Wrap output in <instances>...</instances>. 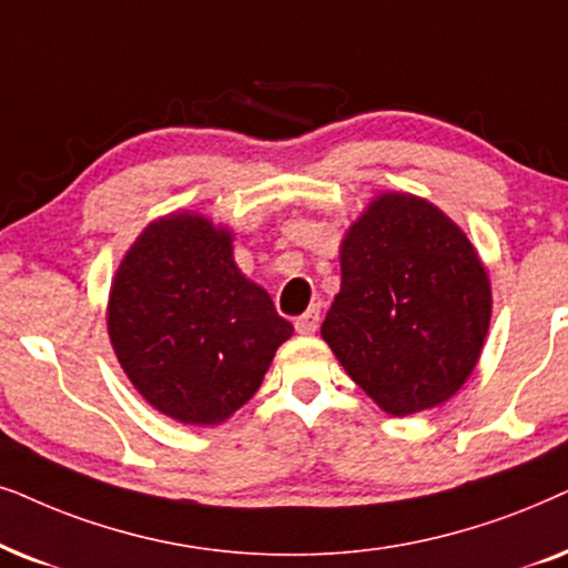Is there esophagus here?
Returning <instances> with one entry per match:
<instances>
[{
	"label": "esophagus",
	"mask_w": 568,
	"mask_h": 568,
	"mask_svg": "<svg viewBox=\"0 0 568 568\" xmlns=\"http://www.w3.org/2000/svg\"><path fill=\"white\" fill-rule=\"evenodd\" d=\"M316 327H320V308H308L304 316H298L296 320V329L298 335H314Z\"/></svg>",
	"instance_id": "obj_1"
}]
</instances>
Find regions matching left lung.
Masks as SVG:
<instances>
[{"label":"left lung","mask_w":568,"mask_h":568,"mask_svg":"<svg viewBox=\"0 0 568 568\" xmlns=\"http://www.w3.org/2000/svg\"><path fill=\"white\" fill-rule=\"evenodd\" d=\"M339 272L322 339L347 376L397 418L455 397L494 308L467 233L423 196L382 192L345 231Z\"/></svg>","instance_id":"left-lung-1"}]
</instances>
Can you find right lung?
Instances as JSON below:
<instances>
[{
	"mask_svg": "<svg viewBox=\"0 0 568 568\" xmlns=\"http://www.w3.org/2000/svg\"><path fill=\"white\" fill-rule=\"evenodd\" d=\"M132 387L184 426H217L256 395L293 324L233 260V231L179 210L126 248L105 306Z\"/></svg>",
	"mask_w": 568,
	"mask_h": 568,
	"instance_id": "obj_1",
	"label": "right lung"
}]
</instances>
